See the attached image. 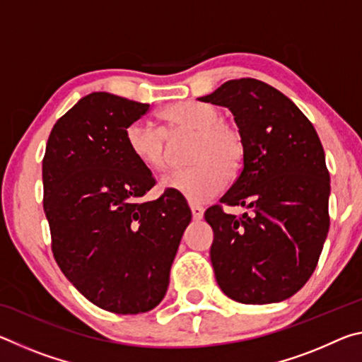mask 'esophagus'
I'll return each instance as SVG.
<instances>
[{"instance_id":"esophagus-1","label":"esophagus","mask_w":362,"mask_h":362,"mask_svg":"<svg viewBox=\"0 0 362 362\" xmlns=\"http://www.w3.org/2000/svg\"><path fill=\"white\" fill-rule=\"evenodd\" d=\"M189 209H192V214H193V218L194 220H201L204 216V207L196 204V203H189Z\"/></svg>"}]
</instances>
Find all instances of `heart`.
<instances>
[{
	"instance_id": "1",
	"label": "heart",
	"mask_w": 362,
	"mask_h": 362,
	"mask_svg": "<svg viewBox=\"0 0 362 362\" xmlns=\"http://www.w3.org/2000/svg\"><path fill=\"white\" fill-rule=\"evenodd\" d=\"M161 127L134 121L124 132L132 158L151 173L168 168V137L194 134L189 161L192 168L174 170L163 179V187L185 196L193 203L212 199L225 188L228 173L241 168L246 144L235 122L222 119L211 103L182 100L170 103L158 113Z\"/></svg>"
}]
</instances>
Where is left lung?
<instances>
[{
	"mask_svg": "<svg viewBox=\"0 0 362 362\" xmlns=\"http://www.w3.org/2000/svg\"><path fill=\"white\" fill-rule=\"evenodd\" d=\"M198 100L228 108L246 144L240 177L204 212L217 284L240 303L283 302L313 274L327 238L330 179L321 140L289 97L259 79H230ZM223 204L248 212L236 218Z\"/></svg>",
	"mask_w": 362,
	"mask_h": 362,
	"instance_id": "1",
	"label": "left lung"
}]
</instances>
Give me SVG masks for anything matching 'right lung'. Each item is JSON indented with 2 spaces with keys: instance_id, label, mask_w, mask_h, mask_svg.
<instances>
[{
  "instance_id": "1",
  "label": "right lung",
  "mask_w": 362,
  "mask_h": 362,
  "mask_svg": "<svg viewBox=\"0 0 362 362\" xmlns=\"http://www.w3.org/2000/svg\"><path fill=\"white\" fill-rule=\"evenodd\" d=\"M148 108L108 93L86 95L54 124L42 159L54 259L89 302L116 315L145 313L164 298L192 220L174 189L144 199L156 180L132 158L124 132Z\"/></svg>"
}]
</instances>
